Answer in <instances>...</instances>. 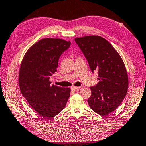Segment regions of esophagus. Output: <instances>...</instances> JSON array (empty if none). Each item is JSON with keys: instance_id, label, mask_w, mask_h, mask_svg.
<instances>
[{"instance_id": "obj_1", "label": "esophagus", "mask_w": 146, "mask_h": 146, "mask_svg": "<svg viewBox=\"0 0 146 146\" xmlns=\"http://www.w3.org/2000/svg\"><path fill=\"white\" fill-rule=\"evenodd\" d=\"M80 89V87H72V88H71L72 90H73L74 91H78Z\"/></svg>"}]
</instances>
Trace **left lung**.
Instances as JSON below:
<instances>
[{"label": "left lung", "instance_id": "left-lung-1", "mask_svg": "<svg viewBox=\"0 0 146 146\" xmlns=\"http://www.w3.org/2000/svg\"><path fill=\"white\" fill-rule=\"evenodd\" d=\"M92 73L98 72L99 82L91 87L89 106L100 115L115 110L126 96L128 76L123 61L113 47L103 38L89 36L75 38Z\"/></svg>", "mask_w": 146, "mask_h": 146}]
</instances>
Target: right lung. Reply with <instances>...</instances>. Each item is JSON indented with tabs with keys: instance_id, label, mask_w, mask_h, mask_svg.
<instances>
[{
	"instance_id": "right-lung-1",
	"label": "right lung",
	"mask_w": 146,
	"mask_h": 146,
	"mask_svg": "<svg viewBox=\"0 0 146 146\" xmlns=\"http://www.w3.org/2000/svg\"><path fill=\"white\" fill-rule=\"evenodd\" d=\"M70 46V42L44 38L26 53L19 74L21 93L40 115L51 119L65 107L70 89L51 85L50 76L57 72L60 56Z\"/></svg>"
}]
</instances>
